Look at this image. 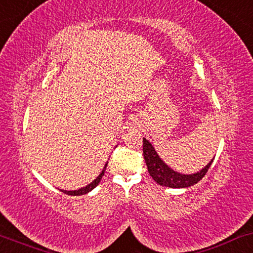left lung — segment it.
<instances>
[{
	"instance_id": "8db88e82",
	"label": "left lung",
	"mask_w": 253,
	"mask_h": 253,
	"mask_svg": "<svg viewBox=\"0 0 253 253\" xmlns=\"http://www.w3.org/2000/svg\"><path fill=\"white\" fill-rule=\"evenodd\" d=\"M143 154L145 162H146L148 172L152 178L158 183L159 185L168 186L172 189L179 188H189L198 183L209 170L212 165L213 159L207 164L202 170L195 172V174H182L171 169L155 151L150 141L146 138H143Z\"/></svg>"
}]
</instances>
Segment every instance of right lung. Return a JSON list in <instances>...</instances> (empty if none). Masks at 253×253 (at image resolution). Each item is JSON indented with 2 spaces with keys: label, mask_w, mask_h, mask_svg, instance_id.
<instances>
[{
  "label": "right lung",
  "mask_w": 253,
  "mask_h": 253,
  "mask_svg": "<svg viewBox=\"0 0 253 253\" xmlns=\"http://www.w3.org/2000/svg\"><path fill=\"white\" fill-rule=\"evenodd\" d=\"M107 164H108V162H106L105 167H103V169L101 170V172H100V174H99L98 177H96L94 181H92L91 183H89V184L84 186V188H81V189H78V190H72V191H71V190H70V191H68V190L60 189V191H62L63 193H67V195H69V196H82V195H86V193H88L89 191H92V190L94 189L95 186L99 184L100 181H101L102 176L105 175V170H106Z\"/></svg>",
  "instance_id": "right-lung-1"
}]
</instances>
